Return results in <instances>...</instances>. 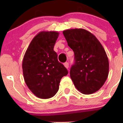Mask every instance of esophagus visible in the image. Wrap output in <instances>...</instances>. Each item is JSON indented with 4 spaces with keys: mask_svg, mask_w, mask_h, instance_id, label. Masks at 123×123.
I'll use <instances>...</instances> for the list:
<instances>
[{
    "mask_svg": "<svg viewBox=\"0 0 123 123\" xmlns=\"http://www.w3.org/2000/svg\"><path fill=\"white\" fill-rule=\"evenodd\" d=\"M64 66H65V67L66 68V69H68L69 68V63L68 62H65V63H64Z\"/></svg>",
    "mask_w": 123,
    "mask_h": 123,
    "instance_id": "esophagus-1",
    "label": "esophagus"
}]
</instances>
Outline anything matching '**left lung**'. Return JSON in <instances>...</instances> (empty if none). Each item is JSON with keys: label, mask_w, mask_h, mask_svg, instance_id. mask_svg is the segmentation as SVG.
<instances>
[{"label": "left lung", "mask_w": 123, "mask_h": 123, "mask_svg": "<svg viewBox=\"0 0 123 123\" xmlns=\"http://www.w3.org/2000/svg\"><path fill=\"white\" fill-rule=\"evenodd\" d=\"M68 45L74 54L70 76L76 88L84 94L98 91L108 78L109 60L97 38L86 29L63 31Z\"/></svg>", "instance_id": "1"}]
</instances>
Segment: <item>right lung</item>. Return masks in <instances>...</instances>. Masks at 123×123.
<instances>
[{"label":"right lung","instance_id":"right-lung-1","mask_svg":"<svg viewBox=\"0 0 123 123\" xmlns=\"http://www.w3.org/2000/svg\"><path fill=\"white\" fill-rule=\"evenodd\" d=\"M58 36L55 31L39 32L31 41L22 61L25 82L39 98L54 97L58 91L62 77L68 73L54 51Z\"/></svg>","mask_w":123,"mask_h":123}]
</instances>
